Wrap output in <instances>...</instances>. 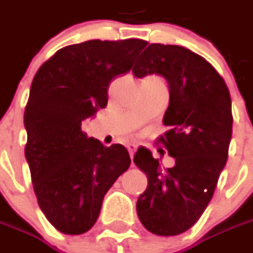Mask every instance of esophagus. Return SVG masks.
Segmentation results:
<instances>
[{
    "label": "esophagus",
    "mask_w": 253,
    "mask_h": 253,
    "mask_svg": "<svg viewBox=\"0 0 253 253\" xmlns=\"http://www.w3.org/2000/svg\"><path fill=\"white\" fill-rule=\"evenodd\" d=\"M126 148H128V151H129L131 158H133V155H135V152H136V149H138V146H136V145H133V143H129Z\"/></svg>",
    "instance_id": "34e87169"
}]
</instances>
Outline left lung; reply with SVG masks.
<instances>
[{
	"label": "left lung",
	"instance_id": "obj_1",
	"mask_svg": "<svg viewBox=\"0 0 253 253\" xmlns=\"http://www.w3.org/2000/svg\"><path fill=\"white\" fill-rule=\"evenodd\" d=\"M132 73L159 74L169 84V107L159 141L174 158L162 169L159 159L139 148L133 162L148 177L136 201L138 217L152 234L170 237L190 229L212 199L228 159L232 135L231 97L218 72L200 54L176 44L151 43Z\"/></svg>",
	"mask_w": 253,
	"mask_h": 253
}]
</instances>
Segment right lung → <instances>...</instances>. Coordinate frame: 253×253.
Wrapping results in <instances>:
<instances>
[{
    "instance_id": "obj_1",
    "label": "right lung",
    "mask_w": 253,
    "mask_h": 253,
    "mask_svg": "<svg viewBox=\"0 0 253 253\" xmlns=\"http://www.w3.org/2000/svg\"><path fill=\"white\" fill-rule=\"evenodd\" d=\"M142 39L70 44L36 72L25 108V158L38 204L54 228L80 235L95 224L102 200L131 165L120 143L104 146L82 122L108 102L112 79L129 72Z\"/></svg>"
}]
</instances>
